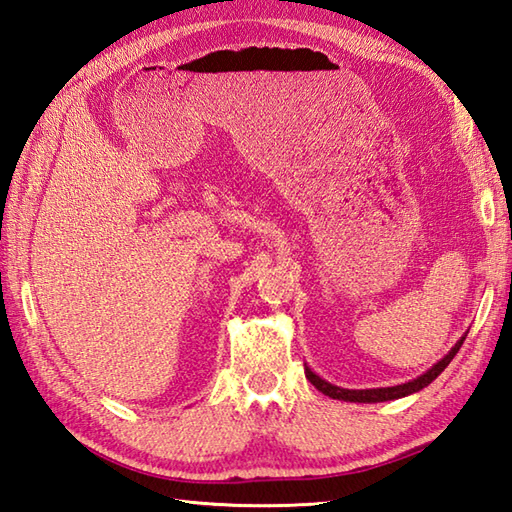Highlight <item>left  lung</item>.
Here are the masks:
<instances>
[{"instance_id":"obj_1","label":"left lung","mask_w":512,"mask_h":512,"mask_svg":"<svg viewBox=\"0 0 512 512\" xmlns=\"http://www.w3.org/2000/svg\"><path fill=\"white\" fill-rule=\"evenodd\" d=\"M467 333H464L458 339L456 346H453L445 357H442L440 361H436L431 368H427L423 374H420V377H416L412 381H405L401 385H392V388L348 390V388H339V385H333V383H328L326 379H322L320 374L313 372V368L309 366V363H304V372H306V379H309L317 390H320L326 396H331V399H337V401H346V403H385V401H396V399H403V396H410V394H416V392H420L423 388H427V385L434 381L442 370L449 366L451 359L456 357V352L460 350L462 342H464V339H467Z\"/></svg>"}]
</instances>
